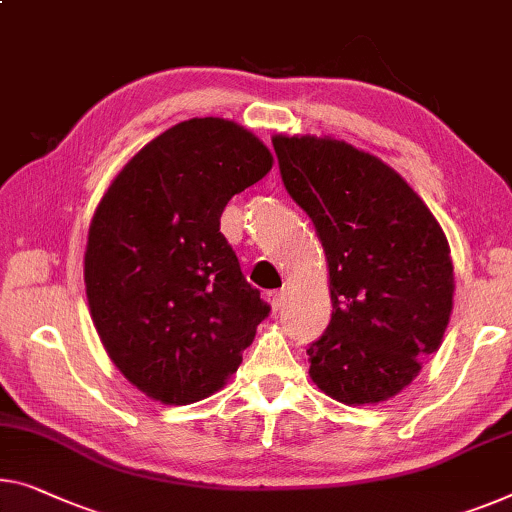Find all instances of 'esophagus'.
I'll use <instances>...</instances> for the list:
<instances>
[{
    "label": "esophagus",
    "instance_id": "34e87169",
    "mask_svg": "<svg viewBox=\"0 0 512 512\" xmlns=\"http://www.w3.org/2000/svg\"><path fill=\"white\" fill-rule=\"evenodd\" d=\"M269 303H271V308L278 312L282 305H285V292H282V289H276V292H269Z\"/></svg>",
    "mask_w": 512,
    "mask_h": 512
}]
</instances>
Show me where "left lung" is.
<instances>
[{"label":"left lung","instance_id":"1","mask_svg":"<svg viewBox=\"0 0 512 512\" xmlns=\"http://www.w3.org/2000/svg\"><path fill=\"white\" fill-rule=\"evenodd\" d=\"M287 193L322 239L333 315L310 342V377L333 400L393 398L437 352L453 262L421 197L379 158L329 137H273Z\"/></svg>","mask_w":512,"mask_h":512}]
</instances>
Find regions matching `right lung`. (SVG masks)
I'll list each match as a JSON object with an SVG mask.
<instances>
[{
	"mask_svg": "<svg viewBox=\"0 0 512 512\" xmlns=\"http://www.w3.org/2000/svg\"><path fill=\"white\" fill-rule=\"evenodd\" d=\"M271 163L234 121L188 119L133 156L98 204L85 253L91 317L114 365L149 398H209L269 317L220 216Z\"/></svg>",
	"mask_w": 512,
	"mask_h": 512,
	"instance_id": "1",
	"label": "right lung"
}]
</instances>
